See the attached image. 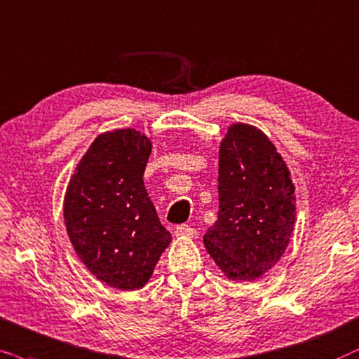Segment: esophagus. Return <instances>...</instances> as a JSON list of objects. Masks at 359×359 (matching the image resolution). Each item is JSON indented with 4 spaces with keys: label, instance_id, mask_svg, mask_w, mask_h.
<instances>
[{
    "label": "esophagus",
    "instance_id": "esophagus-1",
    "mask_svg": "<svg viewBox=\"0 0 359 359\" xmlns=\"http://www.w3.org/2000/svg\"><path fill=\"white\" fill-rule=\"evenodd\" d=\"M175 236L177 238H194L197 236V231L194 228H190L189 224H180L175 228Z\"/></svg>",
    "mask_w": 359,
    "mask_h": 359
}]
</instances>
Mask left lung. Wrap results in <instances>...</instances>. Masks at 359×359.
I'll use <instances>...</instances> for the list:
<instances>
[{"mask_svg":"<svg viewBox=\"0 0 359 359\" xmlns=\"http://www.w3.org/2000/svg\"><path fill=\"white\" fill-rule=\"evenodd\" d=\"M218 219L203 236L229 280H255L287 250L295 223L289 167L256 126H228L218 157Z\"/></svg>","mask_w":359,"mask_h":359,"instance_id":"1","label":"left lung"}]
</instances>
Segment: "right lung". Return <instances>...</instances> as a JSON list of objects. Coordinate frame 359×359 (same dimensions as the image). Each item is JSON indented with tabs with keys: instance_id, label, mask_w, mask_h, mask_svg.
Wrapping results in <instances>:
<instances>
[{
	"instance_id": "1",
	"label": "right lung",
	"mask_w": 359,
	"mask_h": 359,
	"mask_svg": "<svg viewBox=\"0 0 359 359\" xmlns=\"http://www.w3.org/2000/svg\"><path fill=\"white\" fill-rule=\"evenodd\" d=\"M152 141L141 131H107L95 137L67 185L64 219L85 267L109 287H144L167 246L144 187Z\"/></svg>"
}]
</instances>
